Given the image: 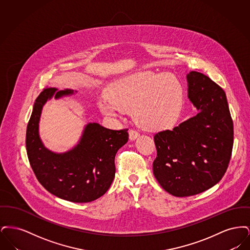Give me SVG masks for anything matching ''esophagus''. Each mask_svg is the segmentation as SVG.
Listing matches in <instances>:
<instances>
[{
    "label": "esophagus",
    "instance_id": "34e87169",
    "mask_svg": "<svg viewBox=\"0 0 250 250\" xmlns=\"http://www.w3.org/2000/svg\"><path fill=\"white\" fill-rule=\"evenodd\" d=\"M139 136H140V133L138 131L135 130V129H130L129 130V139H130V141L136 140Z\"/></svg>",
    "mask_w": 250,
    "mask_h": 250
}]
</instances>
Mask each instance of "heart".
<instances>
[{
  "label": "heart",
  "mask_w": 250,
  "mask_h": 250,
  "mask_svg": "<svg viewBox=\"0 0 250 250\" xmlns=\"http://www.w3.org/2000/svg\"><path fill=\"white\" fill-rule=\"evenodd\" d=\"M183 87L171 74L139 72L120 79L110 88V95L100 96L101 109L119 116L133 108L134 117L146 129L159 130L171 125L178 117Z\"/></svg>",
  "instance_id": "b5f03b06"
}]
</instances>
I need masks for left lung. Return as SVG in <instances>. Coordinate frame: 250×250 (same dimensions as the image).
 Returning a JSON list of instances; mask_svg holds the SVG:
<instances>
[{"label": "left lung", "instance_id": "1", "mask_svg": "<svg viewBox=\"0 0 250 250\" xmlns=\"http://www.w3.org/2000/svg\"><path fill=\"white\" fill-rule=\"evenodd\" d=\"M187 79L188 98L198 114L154 137V175L175 197L197 195L216 185L226 172L233 146L224 90L200 72L191 71Z\"/></svg>", "mask_w": 250, "mask_h": 250}]
</instances>
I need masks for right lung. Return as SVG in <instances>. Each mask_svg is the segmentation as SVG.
Instances as JSON below:
<instances>
[{"mask_svg": "<svg viewBox=\"0 0 250 250\" xmlns=\"http://www.w3.org/2000/svg\"><path fill=\"white\" fill-rule=\"evenodd\" d=\"M74 91L44 89L36 98L26 131V149L38 182L60 199L90 202L103 196L115 176L114 158L128 141V129L111 130L89 123L79 143L65 153L47 149L39 137V121L48 99L73 95Z\"/></svg>", "mask_w": 250, "mask_h": 250, "instance_id": "1", "label": "right lung"}]
</instances>
